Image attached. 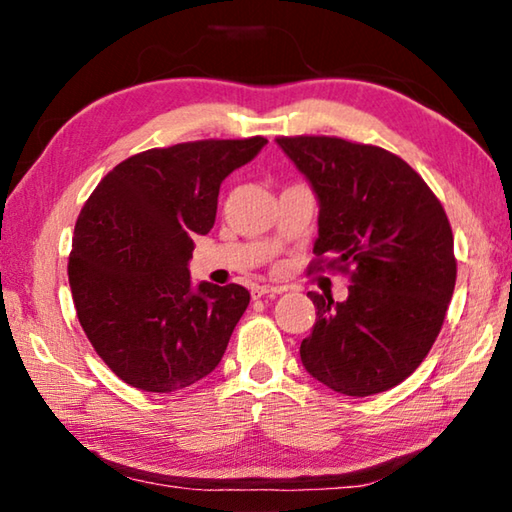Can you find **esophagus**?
<instances>
[{
	"label": "esophagus",
	"mask_w": 512,
	"mask_h": 512,
	"mask_svg": "<svg viewBox=\"0 0 512 512\" xmlns=\"http://www.w3.org/2000/svg\"><path fill=\"white\" fill-rule=\"evenodd\" d=\"M250 293H253V298H264V296H277V293H282V289L268 287V284H255V287L250 289Z\"/></svg>",
	"instance_id": "1"
}]
</instances>
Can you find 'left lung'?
<instances>
[{
    "mask_svg": "<svg viewBox=\"0 0 512 512\" xmlns=\"http://www.w3.org/2000/svg\"><path fill=\"white\" fill-rule=\"evenodd\" d=\"M318 198L316 257L350 275L348 298L307 293L316 325L302 366L336 393L366 397L427 357L456 284L454 235L427 183L402 158L341 137H277Z\"/></svg>",
    "mask_w": 512,
    "mask_h": 512,
    "instance_id": "left-lung-1",
    "label": "left lung"
}]
</instances>
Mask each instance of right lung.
Masks as SVG:
<instances>
[{
    "mask_svg": "<svg viewBox=\"0 0 512 512\" xmlns=\"http://www.w3.org/2000/svg\"><path fill=\"white\" fill-rule=\"evenodd\" d=\"M264 137L201 140L119 162L83 205L69 255L76 316L92 348L140 391L176 393L219 366L250 293L192 284L194 237L216 219L219 189Z\"/></svg>",
    "mask_w": 512,
    "mask_h": 512,
    "instance_id": "right-lung-1",
    "label": "right lung"
}]
</instances>
